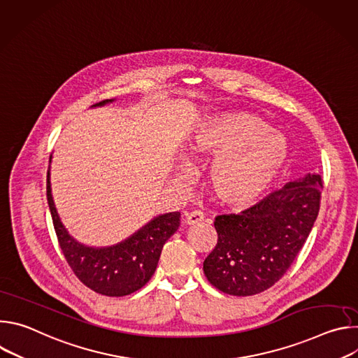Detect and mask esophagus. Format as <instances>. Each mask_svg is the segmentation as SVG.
<instances>
[{"instance_id":"esophagus-1","label":"esophagus","mask_w":358,"mask_h":358,"mask_svg":"<svg viewBox=\"0 0 358 358\" xmlns=\"http://www.w3.org/2000/svg\"><path fill=\"white\" fill-rule=\"evenodd\" d=\"M201 221H203V214L201 211H192V213L187 214L185 222L188 225H195V224H199Z\"/></svg>"}]
</instances>
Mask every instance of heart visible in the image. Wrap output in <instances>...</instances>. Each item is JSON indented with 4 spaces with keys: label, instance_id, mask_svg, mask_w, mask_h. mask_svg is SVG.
<instances>
[{
    "label": "heart",
    "instance_id": "1",
    "mask_svg": "<svg viewBox=\"0 0 358 358\" xmlns=\"http://www.w3.org/2000/svg\"><path fill=\"white\" fill-rule=\"evenodd\" d=\"M195 156H215L208 171L214 194L229 206L261 196L283 170L289 147L255 115L225 113L203 120L191 138Z\"/></svg>",
    "mask_w": 358,
    "mask_h": 358
}]
</instances>
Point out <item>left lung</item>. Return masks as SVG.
<instances>
[{
  "instance_id": "1",
  "label": "left lung",
  "mask_w": 358,
  "mask_h": 358,
  "mask_svg": "<svg viewBox=\"0 0 358 358\" xmlns=\"http://www.w3.org/2000/svg\"><path fill=\"white\" fill-rule=\"evenodd\" d=\"M322 188V177L308 174L239 214L218 215V241L203 261L208 282L232 296L258 294L273 286L315 225Z\"/></svg>"
}]
</instances>
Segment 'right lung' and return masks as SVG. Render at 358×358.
I'll list each match as a JSON object with an SVG mask.
<instances>
[{
	"label": "right lung",
	"instance_id": "1",
	"mask_svg": "<svg viewBox=\"0 0 358 358\" xmlns=\"http://www.w3.org/2000/svg\"><path fill=\"white\" fill-rule=\"evenodd\" d=\"M109 101L113 99L101 100L93 106H103ZM46 198L68 265L85 286L105 296H126L141 289L155 275L164 243L180 227V213H169L151 220L117 245L90 248L75 241L62 225L50 194L49 171Z\"/></svg>",
	"mask_w": 358,
	"mask_h": 358
}]
</instances>
